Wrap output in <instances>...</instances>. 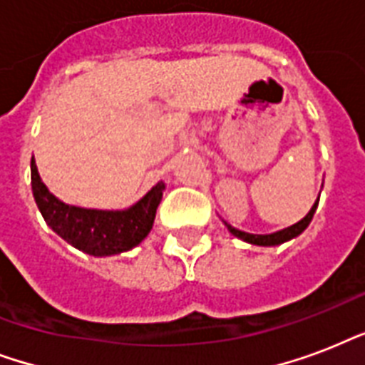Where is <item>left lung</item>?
<instances>
[{
  "label": "left lung",
  "mask_w": 365,
  "mask_h": 365,
  "mask_svg": "<svg viewBox=\"0 0 365 365\" xmlns=\"http://www.w3.org/2000/svg\"><path fill=\"white\" fill-rule=\"evenodd\" d=\"M320 199V197H318ZM318 199L317 202L312 205V208L309 210V214H307L303 220H299L297 223H294V225H289V227L286 229H280V231H277V233H269V235H252V233H246V231H240V229H235L231 227L227 222L225 223V227L229 229V233L235 235L237 239L244 240V242L248 244H255V246H278V244L282 242H288V240L295 239V237H299L303 231H305L307 227H309V223H311L312 216H314V212H317V206H318Z\"/></svg>",
  "instance_id": "obj_1"
}]
</instances>
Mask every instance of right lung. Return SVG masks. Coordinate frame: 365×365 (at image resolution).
<instances>
[{
    "instance_id": "add662e5",
    "label": "right lung",
    "mask_w": 365,
    "mask_h": 365,
    "mask_svg": "<svg viewBox=\"0 0 365 365\" xmlns=\"http://www.w3.org/2000/svg\"><path fill=\"white\" fill-rule=\"evenodd\" d=\"M31 193L43 220L60 239L94 257L128 252L153 229L155 214L163 200L165 182H157L142 199L125 210H98L66 205L43 183L31 159Z\"/></svg>"
}]
</instances>
